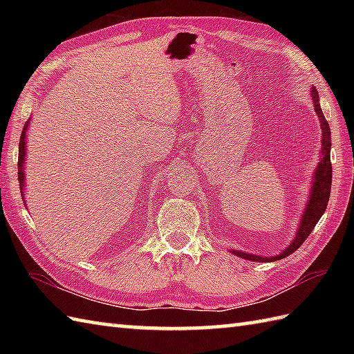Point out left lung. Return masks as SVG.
I'll return each instance as SVG.
<instances>
[{
	"instance_id": "obj_1",
	"label": "left lung",
	"mask_w": 354,
	"mask_h": 354,
	"mask_svg": "<svg viewBox=\"0 0 354 354\" xmlns=\"http://www.w3.org/2000/svg\"><path fill=\"white\" fill-rule=\"evenodd\" d=\"M312 100L315 104V112H317L319 120H321V127H322V147H321V161L317 167V171H315V181H313V189L310 193V199L309 204H307L306 213L303 214L301 219V227H299L297 237L290 246L286 250L283 254L278 255V257H260V255H254V254H246V252H240V251H232V254L239 255V257L251 260V261H270V260H280L288 257L292 252H295L299 246L304 243V240L309 237L310 232L313 231L315 225L318 223L321 219V216L324 214L327 204H328V198H330V189H332V162H330V147H332V135H330V126L327 123V120L322 114L321 106H319V95L318 91L315 88H312Z\"/></svg>"
}]
</instances>
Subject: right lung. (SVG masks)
Returning <instances> with one entry per match:
<instances>
[{"instance_id": "right-lung-1", "label": "right lung", "mask_w": 354, "mask_h": 354, "mask_svg": "<svg viewBox=\"0 0 354 354\" xmlns=\"http://www.w3.org/2000/svg\"><path fill=\"white\" fill-rule=\"evenodd\" d=\"M27 127V124H26ZM26 129L21 133L19 140V152H18V181H19V189L22 190L24 187V171H22V164H24V156H26ZM22 193V192H21ZM22 196V194H21Z\"/></svg>"}]
</instances>
